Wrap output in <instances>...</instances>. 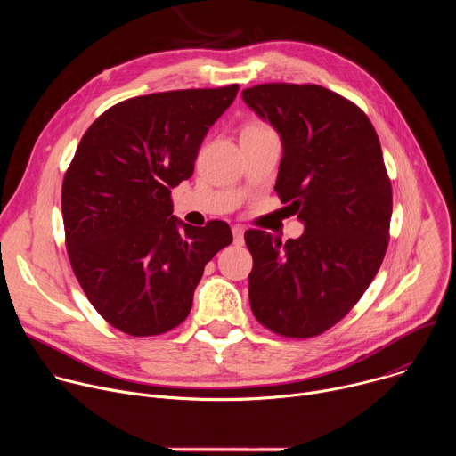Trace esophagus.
<instances>
[{
	"instance_id": "1",
	"label": "esophagus",
	"mask_w": 456,
	"mask_h": 456,
	"mask_svg": "<svg viewBox=\"0 0 456 456\" xmlns=\"http://www.w3.org/2000/svg\"><path fill=\"white\" fill-rule=\"evenodd\" d=\"M243 232H245V229L241 225H234L232 227V236H234V243L236 245L243 243Z\"/></svg>"
}]
</instances>
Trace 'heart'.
Returning <instances> with one entry per match:
<instances>
[{
    "label": "heart",
    "instance_id": "heart-1",
    "mask_svg": "<svg viewBox=\"0 0 456 456\" xmlns=\"http://www.w3.org/2000/svg\"><path fill=\"white\" fill-rule=\"evenodd\" d=\"M265 134H273V129L269 124H265L264 120H250L245 122L241 127V137H252V135H265Z\"/></svg>",
    "mask_w": 456,
    "mask_h": 456
}]
</instances>
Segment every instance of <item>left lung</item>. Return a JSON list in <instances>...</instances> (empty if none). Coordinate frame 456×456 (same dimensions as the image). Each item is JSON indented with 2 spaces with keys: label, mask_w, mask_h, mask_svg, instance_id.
Returning <instances> with one entry per match:
<instances>
[{
  "label": "left lung",
  "mask_w": 456,
  "mask_h": 456,
  "mask_svg": "<svg viewBox=\"0 0 456 456\" xmlns=\"http://www.w3.org/2000/svg\"><path fill=\"white\" fill-rule=\"evenodd\" d=\"M281 137L276 192L305 224L296 240L248 229V299L271 332H327L361 299L384 259L392 182L366 113L317 85L267 83L241 92Z\"/></svg>",
  "instance_id": "obj_1"
}]
</instances>
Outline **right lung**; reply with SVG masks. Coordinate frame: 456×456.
I'll use <instances>...</instances> for the list:
<instances>
[{
	"instance_id": "obj_1",
	"label": "right lung",
	"mask_w": 456,
	"mask_h": 456,
	"mask_svg": "<svg viewBox=\"0 0 456 456\" xmlns=\"http://www.w3.org/2000/svg\"><path fill=\"white\" fill-rule=\"evenodd\" d=\"M238 85L173 90L122 101L83 135L61 189L74 274L113 329L135 338L173 330L213 256L232 241L211 220L173 216L171 189L194 171L209 127Z\"/></svg>"
}]
</instances>
